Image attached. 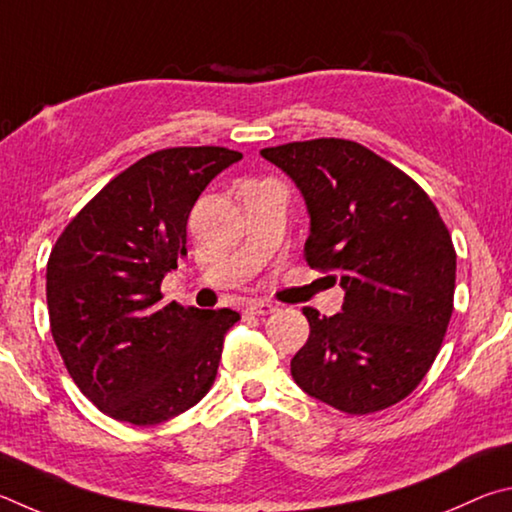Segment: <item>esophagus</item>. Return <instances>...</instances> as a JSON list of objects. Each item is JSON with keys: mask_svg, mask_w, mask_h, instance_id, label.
<instances>
[{"mask_svg": "<svg viewBox=\"0 0 512 512\" xmlns=\"http://www.w3.org/2000/svg\"><path fill=\"white\" fill-rule=\"evenodd\" d=\"M276 308L272 306V303L267 301H249L245 306V312H249V315H256V317H265V315H272Z\"/></svg>", "mask_w": 512, "mask_h": 512, "instance_id": "34e87169", "label": "esophagus"}]
</instances>
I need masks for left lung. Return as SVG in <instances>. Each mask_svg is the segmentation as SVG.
<instances>
[{
	"label": "left lung",
	"mask_w": 512,
	"mask_h": 512,
	"mask_svg": "<svg viewBox=\"0 0 512 512\" xmlns=\"http://www.w3.org/2000/svg\"><path fill=\"white\" fill-rule=\"evenodd\" d=\"M306 200L312 270L339 272L342 312L310 321L292 378L353 416L405 400L441 351L454 310L456 251L429 195L387 159L346 139L263 148ZM337 279V276H333Z\"/></svg>",
	"instance_id": "obj_1"
}]
</instances>
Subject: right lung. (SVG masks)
Returning <instances> with one entry per match:
<instances>
[{
    "instance_id": "add662e5",
    "label": "right lung",
    "mask_w": 512,
    "mask_h": 512,
    "mask_svg": "<svg viewBox=\"0 0 512 512\" xmlns=\"http://www.w3.org/2000/svg\"><path fill=\"white\" fill-rule=\"evenodd\" d=\"M238 159L220 146L152 152L105 184L51 249L53 342L78 389L114 420L164 423L213 387L240 315L164 303L161 281L186 256L197 197Z\"/></svg>"
}]
</instances>
